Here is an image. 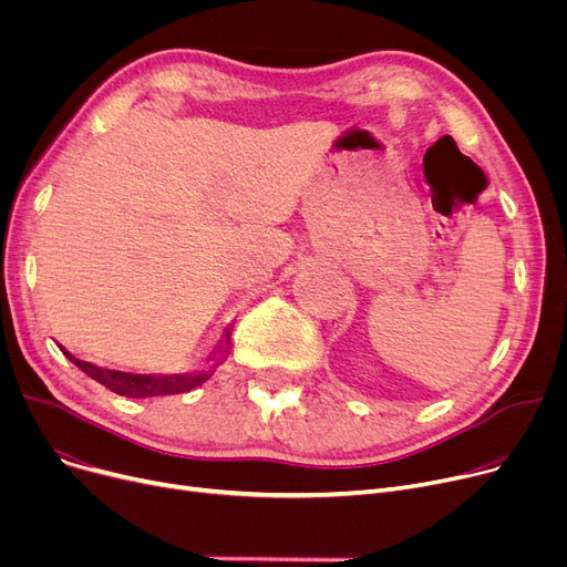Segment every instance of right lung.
<instances>
[{
    "instance_id": "obj_1",
    "label": "right lung",
    "mask_w": 567,
    "mask_h": 567,
    "mask_svg": "<svg viewBox=\"0 0 567 567\" xmlns=\"http://www.w3.org/2000/svg\"><path fill=\"white\" fill-rule=\"evenodd\" d=\"M227 344H229V331H227ZM64 355L69 361H73L86 377L96 379L99 383H103L105 389H110L116 395H126V398H148V395H174L182 391H190L195 389L197 383H202L204 379H208V372L204 374H195V377H154V374H128V372H116V370H105L99 365H92L86 361L75 359L64 347H62Z\"/></svg>"
}]
</instances>
